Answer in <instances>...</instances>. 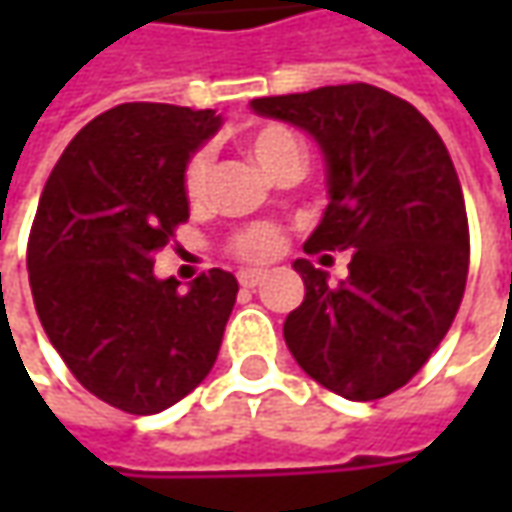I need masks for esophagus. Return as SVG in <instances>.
<instances>
[{"label": "esophagus", "mask_w": 512, "mask_h": 512, "mask_svg": "<svg viewBox=\"0 0 512 512\" xmlns=\"http://www.w3.org/2000/svg\"><path fill=\"white\" fill-rule=\"evenodd\" d=\"M265 279H267V270H256V267H253V270H242V273H239V285L242 287L262 285Z\"/></svg>", "instance_id": "1"}]
</instances>
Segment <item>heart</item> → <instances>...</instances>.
<instances>
[{
	"label": "heart",
	"instance_id": "b5f03b06",
	"mask_svg": "<svg viewBox=\"0 0 512 512\" xmlns=\"http://www.w3.org/2000/svg\"><path fill=\"white\" fill-rule=\"evenodd\" d=\"M242 142H245L247 156L265 170L267 176L290 159H305L299 136L293 130H287L285 125H273V122L256 125V128L247 130ZM207 179H210V156L205 150H199L190 156V162L185 165V176H182L187 202L199 205L205 199ZM279 247H282V236L273 227H250L233 239V253L247 259V262H265V259L279 253Z\"/></svg>",
	"mask_w": 512,
	"mask_h": 512
}]
</instances>
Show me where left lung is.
Instances as JSON below:
<instances>
[{
  "label": "left lung",
  "mask_w": 512,
  "mask_h": 512,
  "mask_svg": "<svg viewBox=\"0 0 512 512\" xmlns=\"http://www.w3.org/2000/svg\"><path fill=\"white\" fill-rule=\"evenodd\" d=\"M250 110L322 150L327 207L307 253H353L339 285L293 262L305 302L287 313V350L344 399H382L422 370L462 305L470 233L450 153L410 102L364 82L265 96Z\"/></svg>",
  "instance_id": "8db88e82"
}]
</instances>
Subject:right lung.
I'll return each mask as SVG.
<instances>
[{
    "label": "right lung",
    "instance_id": "1",
    "mask_svg": "<svg viewBox=\"0 0 512 512\" xmlns=\"http://www.w3.org/2000/svg\"><path fill=\"white\" fill-rule=\"evenodd\" d=\"M222 128L216 110L128 102L73 136L36 207L28 279L39 322L96 399L153 416L210 373L236 276L179 290L153 256L187 219V159Z\"/></svg>",
    "mask_w": 512,
    "mask_h": 512
}]
</instances>
